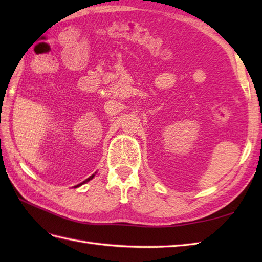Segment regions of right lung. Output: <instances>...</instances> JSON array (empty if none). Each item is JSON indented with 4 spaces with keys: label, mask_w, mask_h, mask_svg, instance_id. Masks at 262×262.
<instances>
[{
    "label": "right lung",
    "mask_w": 262,
    "mask_h": 262,
    "mask_svg": "<svg viewBox=\"0 0 262 262\" xmlns=\"http://www.w3.org/2000/svg\"><path fill=\"white\" fill-rule=\"evenodd\" d=\"M93 177H94V174H92V176H91L90 178H88V179H86V180H84V181H83L82 183H79V185H77V186H75L74 188H76V187H80L81 185H83V183H85V182H88V181H90L91 179H93Z\"/></svg>",
    "instance_id": "obj_1"
}]
</instances>
